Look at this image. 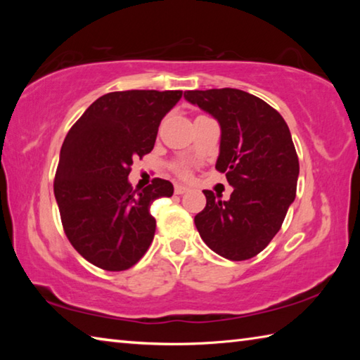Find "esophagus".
<instances>
[{"mask_svg": "<svg viewBox=\"0 0 360 360\" xmlns=\"http://www.w3.org/2000/svg\"><path fill=\"white\" fill-rule=\"evenodd\" d=\"M186 192H188V187H184V186H181V184H176L174 186V193L176 195H184Z\"/></svg>", "mask_w": 360, "mask_h": 360, "instance_id": "esophagus-1", "label": "esophagus"}]
</instances>
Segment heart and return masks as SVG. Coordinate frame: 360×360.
<instances>
[{"label":"heart","mask_w":360,"mask_h":360,"mask_svg":"<svg viewBox=\"0 0 360 360\" xmlns=\"http://www.w3.org/2000/svg\"><path fill=\"white\" fill-rule=\"evenodd\" d=\"M178 174L181 176V178H188L191 172H188V168L186 165H181V167H178Z\"/></svg>","instance_id":"heart-1"}]
</instances>
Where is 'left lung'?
<instances>
[{
    "instance_id": "obj_1",
    "label": "left lung",
    "mask_w": 360,
    "mask_h": 360,
    "mask_svg": "<svg viewBox=\"0 0 360 360\" xmlns=\"http://www.w3.org/2000/svg\"><path fill=\"white\" fill-rule=\"evenodd\" d=\"M184 98L217 119L216 169L233 186L227 202L203 191L206 206L195 225L216 254L251 259L278 233L295 200L300 165L289 127L276 109L238 89L187 90Z\"/></svg>"
}]
</instances>
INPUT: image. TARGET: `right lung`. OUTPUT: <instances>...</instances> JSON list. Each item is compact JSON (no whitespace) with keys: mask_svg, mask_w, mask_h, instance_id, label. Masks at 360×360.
Instances as JSON below:
<instances>
[{"mask_svg":"<svg viewBox=\"0 0 360 360\" xmlns=\"http://www.w3.org/2000/svg\"><path fill=\"white\" fill-rule=\"evenodd\" d=\"M181 90H125L100 96L66 135L53 193L66 238L90 264L129 270L155 235L150 205L172 197L173 184L155 178L133 191L135 158L154 149L158 125L181 100Z\"/></svg>","mask_w":360,"mask_h":360,"instance_id":"right-lung-1","label":"right lung"}]
</instances>
